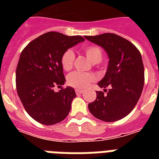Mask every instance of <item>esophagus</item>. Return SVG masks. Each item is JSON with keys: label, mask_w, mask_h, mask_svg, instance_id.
<instances>
[{"label": "esophagus", "mask_w": 159, "mask_h": 159, "mask_svg": "<svg viewBox=\"0 0 159 159\" xmlns=\"http://www.w3.org/2000/svg\"><path fill=\"white\" fill-rule=\"evenodd\" d=\"M75 92H76V93H77V95H79V94H82L83 93V90H81V89H76L75 90Z\"/></svg>", "instance_id": "esophagus-1"}]
</instances>
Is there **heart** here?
<instances>
[{"instance_id": "1", "label": "heart", "mask_w": 159, "mask_h": 159, "mask_svg": "<svg viewBox=\"0 0 159 159\" xmlns=\"http://www.w3.org/2000/svg\"><path fill=\"white\" fill-rule=\"evenodd\" d=\"M85 55L92 63H97L102 61L103 52L99 46L95 44L86 45L82 48ZM75 55L72 49H67L62 53L61 56V65L62 69L69 71L72 69L74 62ZM96 80V77L92 73H82L79 72H72L67 77V83L71 87L77 89H84Z\"/></svg>"}]
</instances>
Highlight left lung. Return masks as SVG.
I'll return each mask as SVG.
<instances>
[{
  "instance_id": "8db88e82",
  "label": "left lung",
  "mask_w": 159,
  "mask_h": 159,
  "mask_svg": "<svg viewBox=\"0 0 159 159\" xmlns=\"http://www.w3.org/2000/svg\"><path fill=\"white\" fill-rule=\"evenodd\" d=\"M102 46L110 58L108 68L98 86L104 92H97V99L88 104L92 115L106 122L125 117L133 111L144 85V68L140 52L133 43L116 34L85 36Z\"/></svg>"
}]
</instances>
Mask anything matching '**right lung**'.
Instances as JSON below:
<instances>
[{"instance_id": "obj_1", "label": "right lung", "mask_w": 159, "mask_h": 159, "mask_svg": "<svg viewBox=\"0 0 159 159\" xmlns=\"http://www.w3.org/2000/svg\"><path fill=\"white\" fill-rule=\"evenodd\" d=\"M82 36H67L51 31L39 36L21 52L16 73L17 93L27 113L45 125L59 123L67 116L72 100V87H53L64 84L61 65L62 53L84 41Z\"/></svg>"}]
</instances>
